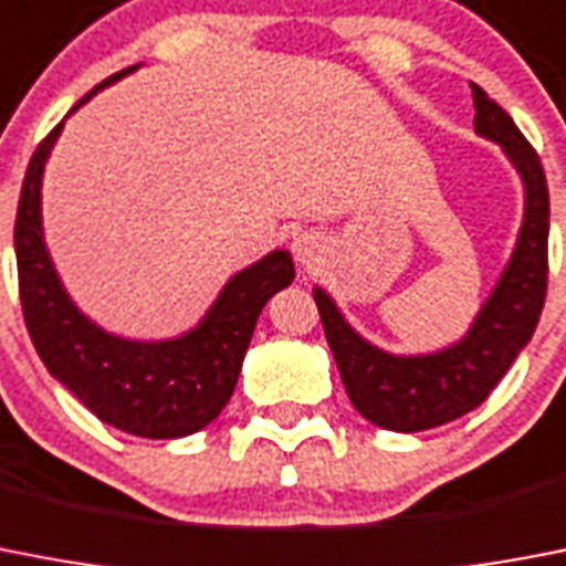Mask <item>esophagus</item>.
Masks as SVG:
<instances>
[{
    "label": "esophagus",
    "instance_id": "obj_1",
    "mask_svg": "<svg viewBox=\"0 0 566 566\" xmlns=\"http://www.w3.org/2000/svg\"><path fill=\"white\" fill-rule=\"evenodd\" d=\"M322 253H325V244L316 232H302L296 241H293V255L302 268H313L316 261H322Z\"/></svg>",
    "mask_w": 566,
    "mask_h": 566
}]
</instances>
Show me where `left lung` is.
Here are the masks:
<instances>
[{
    "mask_svg": "<svg viewBox=\"0 0 566 566\" xmlns=\"http://www.w3.org/2000/svg\"><path fill=\"white\" fill-rule=\"evenodd\" d=\"M472 97L474 132L503 146L524 178L526 207L515 253L469 334L437 354L394 356L356 334L322 287L313 291L345 391L356 411L379 429L426 431L469 415L533 339L544 311L549 273V192L544 166L510 114L481 85L472 83Z\"/></svg>",
    "mask_w": 566,
    "mask_h": 566,
    "instance_id": "1",
    "label": "left lung"
}]
</instances>
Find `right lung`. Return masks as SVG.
<instances>
[{
	"mask_svg": "<svg viewBox=\"0 0 566 566\" xmlns=\"http://www.w3.org/2000/svg\"><path fill=\"white\" fill-rule=\"evenodd\" d=\"M135 69L94 85L74 108ZM60 132L63 123L33 151L13 227L19 298L33 348L51 377L114 429L149 440L195 434L230 402L261 307L296 275L291 253L275 250L232 275L201 325L178 339L132 342L106 334L74 307L42 239V169Z\"/></svg>",
	"mask_w": 566,
	"mask_h": 566,
	"instance_id": "1",
	"label": "right lung"
}]
</instances>
